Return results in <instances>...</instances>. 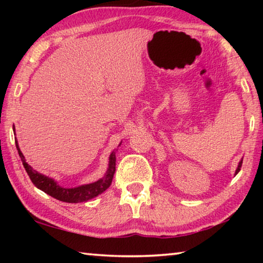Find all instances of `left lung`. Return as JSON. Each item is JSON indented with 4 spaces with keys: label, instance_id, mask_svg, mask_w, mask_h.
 <instances>
[{
    "label": "left lung",
    "instance_id": "left-lung-1",
    "mask_svg": "<svg viewBox=\"0 0 263 263\" xmlns=\"http://www.w3.org/2000/svg\"><path fill=\"white\" fill-rule=\"evenodd\" d=\"M241 164H242V160H240V162H239V164H238V168H237V171H235V175H237L238 173H239L240 168H241Z\"/></svg>",
    "mask_w": 263,
    "mask_h": 263
}]
</instances>
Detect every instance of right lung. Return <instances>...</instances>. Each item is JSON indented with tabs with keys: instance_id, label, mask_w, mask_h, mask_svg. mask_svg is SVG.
Listing matches in <instances>:
<instances>
[{
	"instance_id": "add662e5",
	"label": "right lung",
	"mask_w": 263,
	"mask_h": 263,
	"mask_svg": "<svg viewBox=\"0 0 263 263\" xmlns=\"http://www.w3.org/2000/svg\"><path fill=\"white\" fill-rule=\"evenodd\" d=\"M15 144H16L17 151H18L20 158L22 160V162H23V166L25 168L26 173H28L30 180L32 181V183L37 186L38 189L43 190L44 193L52 196V197H54L55 199H59L61 202H66V203L87 202L89 199L94 198L96 196L104 193V191L110 186L111 182H112L114 174L116 171L115 151L110 154L109 167L104 177H102V179H100L99 181L92 182V183H89V184L75 186V188H64V186H60L58 184L57 181L51 179V177L43 175L37 171H34V169L25 161V158L23 153L21 152L17 140H15Z\"/></svg>"
}]
</instances>
